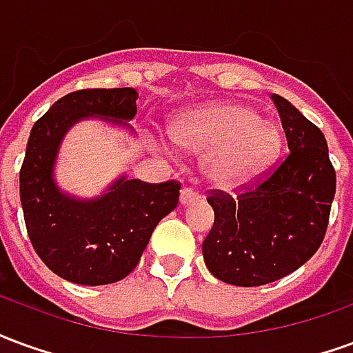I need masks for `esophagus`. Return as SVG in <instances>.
Instances as JSON below:
<instances>
[{"label": "esophagus", "instance_id": "esophagus-1", "mask_svg": "<svg viewBox=\"0 0 353 353\" xmlns=\"http://www.w3.org/2000/svg\"><path fill=\"white\" fill-rule=\"evenodd\" d=\"M200 199V194L192 187H183L181 189V204H192Z\"/></svg>", "mask_w": 353, "mask_h": 353}]
</instances>
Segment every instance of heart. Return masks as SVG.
Wrapping results in <instances>:
<instances>
[{"mask_svg": "<svg viewBox=\"0 0 353 353\" xmlns=\"http://www.w3.org/2000/svg\"><path fill=\"white\" fill-rule=\"evenodd\" d=\"M177 145L206 153L208 179L223 189H236L266 168L283 143L280 126L263 121L242 103H217L189 111L172 124Z\"/></svg>", "mask_w": 353, "mask_h": 353, "instance_id": "heart-1", "label": "heart"}]
</instances>
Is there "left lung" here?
<instances>
[{"label": "left lung", "mask_w": 353, "mask_h": 353, "mask_svg": "<svg viewBox=\"0 0 353 353\" xmlns=\"http://www.w3.org/2000/svg\"><path fill=\"white\" fill-rule=\"evenodd\" d=\"M289 153L257 181L232 196L208 194L214 225L202 242L217 280L255 288L295 272L323 242L336 191V174L323 132L272 94Z\"/></svg>", "instance_id": "8db88e82"}]
</instances>
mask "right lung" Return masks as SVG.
<instances>
[{
    "mask_svg": "<svg viewBox=\"0 0 353 353\" xmlns=\"http://www.w3.org/2000/svg\"><path fill=\"white\" fill-rule=\"evenodd\" d=\"M134 88H83L65 94L34 124L20 168L28 236L50 270L73 283L105 285L126 278L154 227L179 202V181L145 183L121 177L105 194L77 200L52 177L65 132L85 117L124 124L136 115Z\"/></svg>",
    "mask_w": 353,
    "mask_h": 353,
    "instance_id": "1",
    "label": "right lung"
}]
</instances>
